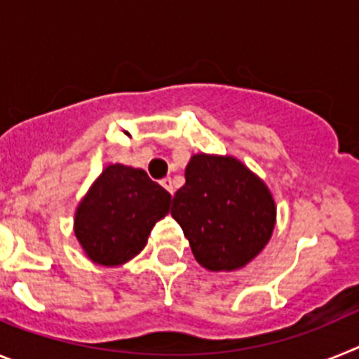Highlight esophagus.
<instances>
[{
    "label": "esophagus",
    "mask_w": 359,
    "mask_h": 359,
    "mask_svg": "<svg viewBox=\"0 0 359 359\" xmlns=\"http://www.w3.org/2000/svg\"><path fill=\"white\" fill-rule=\"evenodd\" d=\"M161 185H163L165 190H169L170 194H174V185L170 177H163V180H161Z\"/></svg>",
    "instance_id": "esophagus-1"
}]
</instances>
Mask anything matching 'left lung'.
Returning a JSON list of instances; mask_svg holds the SVG:
<instances>
[{
	"label": "left lung",
	"instance_id": "8db88e82",
	"mask_svg": "<svg viewBox=\"0 0 359 359\" xmlns=\"http://www.w3.org/2000/svg\"><path fill=\"white\" fill-rule=\"evenodd\" d=\"M170 215L203 268L236 271L269 243L277 205L264 180L239 158L198 152L187 163Z\"/></svg>",
	"mask_w": 359,
	"mask_h": 359
}]
</instances>
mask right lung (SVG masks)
<instances>
[{"label":"right lung","instance_id":"1","mask_svg":"<svg viewBox=\"0 0 359 359\" xmlns=\"http://www.w3.org/2000/svg\"><path fill=\"white\" fill-rule=\"evenodd\" d=\"M169 208L170 194L144 169L111 163L79 201L73 231L91 262L118 268L145 248Z\"/></svg>","mask_w":359,"mask_h":359}]
</instances>
